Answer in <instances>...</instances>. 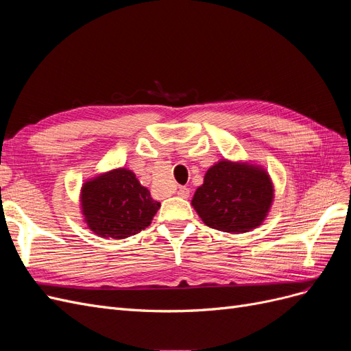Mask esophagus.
<instances>
[{
  "mask_svg": "<svg viewBox=\"0 0 351 351\" xmlns=\"http://www.w3.org/2000/svg\"><path fill=\"white\" fill-rule=\"evenodd\" d=\"M177 195H178L180 197L187 199V197L190 196V190H189L187 187H178V192H177Z\"/></svg>",
  "mask_w": 351,
  "mask_h": 351,
  "instance_id": "34e87169",
  "label": "esophagus"
}]
</instances>
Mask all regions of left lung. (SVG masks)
Here are the masks:
<instances>
[{
  "mask_svg": "<svg viewBox=\"0 0 351 351\" xmlns=\"http://www.w3.org/2000/svg\"><path fill=\"white\" fill-rule=\"evenodd\" d=\"M272 199L274 186L263 168L221 159L206 171L192 205L208 227L240 234L262 224Z\"/></svg>",
  "mask_w": 351,
  "mask_h": 351,
  "instance_id": "8db88e82",
  "label": "left lung"
}]
</instances>
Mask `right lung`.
I'll return each instance as SVG.
<instances>
[{
    "label": "right lung",
    "instance_id": "1",
    "mask_svg": "<svg viewBox=\"0 0 351 351\" xmlns=\"http://www.w3.org/2000/svg\"><path fill=\"white\" fill-rule=\"evenodd\" d=\"M80 204L88 227L104 239L137 234L151 224L161 208L127 168H117L88 180L82 187Z\"/></svg>",
    "mask_w": 351,
    "mask_h": 351
}]
</instances>
